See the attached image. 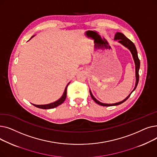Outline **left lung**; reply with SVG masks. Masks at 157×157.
<instances>
[{
  "label": "left lung",
  "mask_w": 157,
  "mask_h": 157,
  "mask_svg": "<svg viewBox=\"0 0 157 157\" xmlns=\"http://www.w3.org/2000/svg\"><path fill=\"white\" fill-rule=\"evenodd\" d=\"M114 39L115 40H118V42L120 43L121 44H122L123 46H125V47H127V48H128L130 49V51L131 52L133 56V59L134 60L135 62V65H136V86L134 89L133 90V91L130 93V94L125 98L123 101H122L121 102H118V103H115V104H104L102 103L99 101H98L96 98L93 96V95L92 94L91 92L90 91V95H91V97L92 98V99L98 104H99L101 105L102 106H111V105H120L121 104H122L123 102H124L125 101H127L128 97L130 96L131 94L132 93L134 90H136L137 84H138V82H139V67H140V60L138 58V55H137V49L136 48L134 45V44L132 42V41L128 39L124 34H122L121 32H117L116 34H115L114 36Z\"/></svg>",
  "instance_id": "8db88e82"
}]
</instances>
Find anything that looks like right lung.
<instances>
[{
	"instance_id": "1",
	"label": "right lung",
	"mask_w": 157,
	"mask_h": 157,
	"mask_svg": "<svg viewBox=\"0 0 157 157\" xmlns=\"http://www.w3.org/2000/svg\"><path fill=\"white\" fill-rule=\"evenodd\" d=\"M68 85H69V84L67 85V86H66L62 97L60 98V99L56 101V102H54L53 103L49 104H46V105H36V104H32L34 105V106L37 107V108H38L43 109H52V108H56V107L59 106V105L62 104L64 102V101L65 100L66 97H67V88Z\"/></svg>"
}]
</instances>
